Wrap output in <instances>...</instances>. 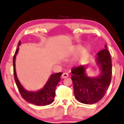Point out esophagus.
Returning a JSON list of instances; mask_svg holds the SVG:
<instances>
[{"instance_id": "1", "label": "esophagus", "mask_w": 124, "mask_h": 124, "mask_svg": "<svg viewBox=\"0 0 124 124\" xmlns=\"http://www.w3.org/2000/svg\"><path fill=\"white\" fill-rule=\"evenodd\" d=\"M69 77V74L67 73H63L62 74V78H67Z\"/></svg>"}]
</instances>
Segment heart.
Listing matches in <instances>:
<instances>
[{
	"label": "heart",
	"mask_w": 124,
	"mask_h": 124,
	"mask_svg": "<svg viewBox=\"0 0 124 124\" xmlns=\"http://www.w3.org/2000/svg\"><path fill=\"white\" fill-rule=\"evenodd\" d=\"M79 47H78L77 48V50H78V49H79Z\"/></svg>",
	"instance_id": "obj_1"
}]
</instances>
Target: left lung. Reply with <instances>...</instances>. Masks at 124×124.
<instances>
[{
    "mask_svg": "<svg viewBox=\"0 0 124 124\" xmlns=\"http://www.w3.org/2000/svg\"><path fill=\"white\" fill-rule=\"evenodd\" d=\"M96 62L101 71L96 77H88L85 73L86 67L82 65L71 70L74 95L78 101L84 104H94L101 100L111 83L112 61L106 45L97 54Z\"/></svg>",
    "mask_w": 124,
    "mask_h": 124,
    "instance_id": "8db88e82",
    "label": "left lung"
}]
</instances>
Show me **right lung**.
I'll return each instance as SVG.
<instances>
[{"mask_svg":"<svg viewBox=\"0 0 124 124\" xmlns=\"http://www.w3.org/2000/svg\"><path fill=\"white\" fill-rule=\"evenodd\" d=\"M20 43L21 42H18V46H19ZM18 51V47L17 48L13 58V74L15 82L21 96L28 103H32L37 106H46L50 104L54 101L55 95L56 87L59 81L61 80L60 77L62 73L60 72L52 74L44 87L39 91L37 92H31L25 90L18 80L15 70V58Z\"/></svg>","mask_w":124,"mask_h":124,"instance_id":"add662e5","label":"right lung"}]
</instances>
